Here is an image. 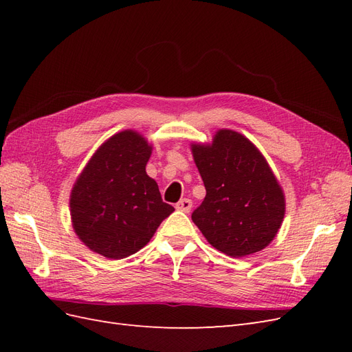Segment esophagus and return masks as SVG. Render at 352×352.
I'll use <instances>...</instances> for the list:
<instances>
[{"label": "esophagus", "instance_id": "34e87169", "mask_svg": "<svg viewBox=\"0 0 352 352\" xmlns=\"http://www.w3.org/2000/svg\"><path fill=\"white\" fill-rule=\"evenodd\" d=\"M176 208L180 210V211H184V212H189L190 208H192V201L188 199V198L180 199L176 204Z\"/></svg>", "mask_w": 352, "mask_h": 352}]
</instances>
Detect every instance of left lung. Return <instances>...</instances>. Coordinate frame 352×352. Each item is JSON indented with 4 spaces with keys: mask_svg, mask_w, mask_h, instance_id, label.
Returning <instances> with one entry per match:
<instances>
[{
    "mask_svg": "<svg viewBox=\"0 0 352 352\" xmlns=\"http://www.w3.org/2000/svg\"><path fill=\"white\" fill-rule=\"evenodd\" d=\"M207 195L192 221L223 254L243 257L273 241L285 216L282 189L247 138L219 131L211 145H192Z\"/></svg>",
    "mask_w": 352,
    "mask_h": 352,
    "instance_id": "left-lung-1",
    "label": "left lung"
}]
</instances>
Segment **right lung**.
Masks as SVG:
<instances>
[{
    "label": "right lung",
    "instance_id": "obj_1",
    "mask_svg": "<svg viewBox=\"0 0 352 352\" xmlns=\"http://www.w3.org/2000/svg\"><path fill=\"white\" fill-rule=\"evenodd\" d=\"M151 146L132 131L111 136L94 154L72 190L70 212L80 241L104 257L140 251L175 208L146 175Z\"/></svg>",
    "mask_w": 352,
    "mask_h": 352
}]
</instances>
